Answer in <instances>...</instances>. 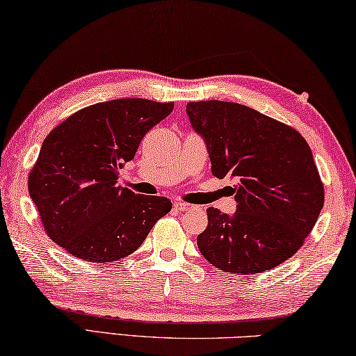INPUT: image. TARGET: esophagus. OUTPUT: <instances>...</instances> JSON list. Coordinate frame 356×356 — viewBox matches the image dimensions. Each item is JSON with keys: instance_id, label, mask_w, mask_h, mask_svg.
Wrapping results in <instances>:
<instances>
[{"instance_id": "1", "label": "esophagus", "mask_w": 356, "mask_h": 356, "mask_svg": "<svg viewBox=\"0 0 356 356\" xmlns=\"http://www.w3.org/2000/svg\"><path fill=\"white\" fill-rule=\"evenodd\" d=\"M173 207H175V209H177V211H179V213H183V211H186V209L192 208V205H189V203H186V202H177Z\"/></svg>"}]
</instances>
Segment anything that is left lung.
Instances as JSON below:
<instances>
[{
	"instance_id": "8db88e82",
	"label": "left lung",
	"mask_w": 356,
	"mask_h": 356,
	"mask_svg": "<svg viewBox=\"0 0 356 356\" xmlns=\"http://www.w3.org/2000/svg\"><path fill=\"white\" fill-rule=\"evenodd\" d=\"M207 143L211 172L235 178L236 211L208 208L197 246L230 275H254L292 257L316 225L325 202L312 151L293 127L235 102L186 106Z\"/></svg>"
}]
</instances>
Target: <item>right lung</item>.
I'll return each instance as SVG.
<instances>
[{
	"mask_svg": "<svg viewBox=\"0 0 356 356\" xmlns=\"http://www.w3.org/2000/svg\"><path fill=\"white\" fill-rule=\"evenodd\" d=\"M172 110L173 102L115 99L79 110L45 137L28 191L50 240L95 264L142 246L172 202L134 194L116 179L145 134Z\"/></svg>",
	"mask_w": 356,
	"mask_h": 356,
	"instance_id": "add662e5",
	"label": "right lung"
}]
</instances>
